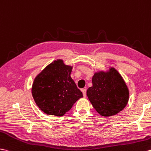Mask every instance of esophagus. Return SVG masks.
I'll return each mask as SVG.
<instances>
[{
	"label": "esophagus",
	"mask_w": 151,
	"mask_h": 151,
	"mask_svg": "<svg viewBox=\"0 0 151 151\" xmlns=\"http://www.w3.org/2000/svg\"><path fill=\"white\" fill-rule=\"evenodd\" d=\"M82 92H83V97L84 98H86V96H87V89L86 88H83V89L82 90Z\"/></svg>",
	"instance_id": "34e87169"
}]
</instances>
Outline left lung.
<instances>
[{
    "instance_id": "1",
    "label": "left lung",
    "mask_w": 151,
    "mask_h": 151,
    "mask_svg": "<svg viewBox=\"0 0 151 151\" xmlns=\"http://www.w3.org/2000/svg\"><path fill=\"white\" fill-rule=\"evenodd\" d=\"M92 82L87 96L98 113L110 117L124 109L128 102L129 91L116 69L111 68L109 73H95Z\"/></svg>"
}]
</instances>
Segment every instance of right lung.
<instances>
[{
    "label": "right lung",
    "instance_id": "obj_1",
    "mask_svg": "<svg viewBox=\"0 0 151 151\" xmlns=\"http://www.w3.org/2000/svg\"><path fill=\"white\" fill-rule=\"evenodd\" d=\"M72 67L57 60L49 64L34 81L32 94L36 105L47 115L63 116L83 94L70 76Z\"/></svg>",
    "mask_w": 151,
    "mask_h": 151
}]
</instances>
